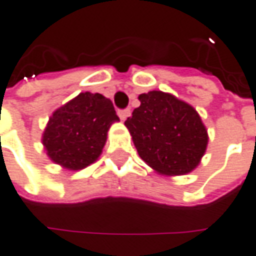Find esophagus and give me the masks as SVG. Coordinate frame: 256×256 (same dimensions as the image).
<instances>
[{"label":"esophagus","mask_w":256,"mask_h":256,"mask_svg":"<svg viewBox=\"0 0 256 256\" xmlns=\"http://www.w3.org/2000/svg\"><path fill=\"white\" fill-rule=\"evenodd\" d=\"M117 114L121 120H126V118L131 116V110L130 108H121V110L117 111Z\"/></svg>","instance_id":"1"}]
</instances>
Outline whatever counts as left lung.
Returning <instances> with one entry per match:
<instances>
[{
    "instance_id": "8db88e82",
    "label": "left lung",
    "mask_w": 256,
    "mask_h": 256,
    "mask_svg": "<svg viewBox=\"0 0 256 256\" xmlns=\"http://www.w3.org/2000/svg\"><path fill=\"white\" fill-rule=\"evenodd\" d=\"M139 100L140 106L125 125L140 158L167 176L192 172L208 145L206 128L196 110L160 90L139 94Z\"/></svg>"
}]
</instances>
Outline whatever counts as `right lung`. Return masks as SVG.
<instances>
[{
    "instance_id": "obj_1",
    "label": "right lung",
    "mask_w": 256,
    "mask_h": 256,
    "mask_svg": "<svg viewBox=\"0 0 256 256\" xmlns=\"http://www.w3.org/2000/svg\"><path fill=\"white\" fill-rule=\"evenodd\" d=\"M114 121L118 117L110 100L100 93L84 92L54 111L43 145L52 162L80 170L100 156Z\"/></svg>"
}]
</instances>
